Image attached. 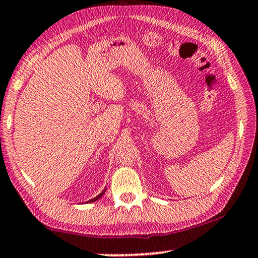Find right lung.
<instances>
[{
    "label": "right lung",
    "mask_w": 258,
    "mask_h": 258,
    "mask_svg": "<svg viewBox=\"0 0 258 258\" xmlns=\"http://www.w3.org/2000/svg\"><path fill=\"white\" fill-rule=\"evenodd\" d=\"M105 191H106V188L105 189H103V190L102 191H101V193L99 194V195H97V197L96 198H94V199H91V200H89V201H87V202H94V201H96V200H99V199L101 198V197H102V195L103 194H105Z\"/></svg>",
    "instance_id": "obj_1"
}]
</instances>
